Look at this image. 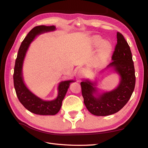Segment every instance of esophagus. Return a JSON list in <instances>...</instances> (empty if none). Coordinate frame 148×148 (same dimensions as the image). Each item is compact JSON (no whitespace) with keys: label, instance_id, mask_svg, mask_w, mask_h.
<instances>
[{"label":"esophagus","instance_id":"obj_1","mask_svg":"<svg viewBox=\"0 0 148 148\" xmlns=\"http://www.w3.org/2000/svg\"><path fill=\"white\" fill-rule=\"evenodd\" d=\"M86 72V70L84 68H80L79 70L77 71V76L79 77H82L83 76H84Z\"/></svg>","mask_w":148,"mask_h":148}]
</instances>
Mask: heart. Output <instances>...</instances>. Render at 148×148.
<instances>
[{"instance_id": "obj_1", "label": "heart", "mask_w": 148, "mask_h": 148, "mask_svg": "<svg viewBox=\"0 0 148 148\" xmlns=\"http://www.w3.org/2000/svg\"><path fill=\"white\" fill-rule=\"evenodd\" d=\"M94 45L95 47H99L100 45L101 48L99 53L98 58L100 62H103L109 58V56L111 54L112 51V45L109 41H104L103 40L99 38V37H96L93 40Z\"/></svg>"}]
</instances>
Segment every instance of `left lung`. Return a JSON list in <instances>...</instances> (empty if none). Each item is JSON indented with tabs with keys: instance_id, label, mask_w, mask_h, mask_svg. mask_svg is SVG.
Segmentation results:
<instances>
[{
	"instance_id": "8db88e82",
	"label": "left lung",
	"mask_w": 148,
	"mask_h": 148,
	"mask_svg": "<svg viewBox=\"0 0 148 148\" xmlns=\"http://www.w3.org/2000/svg\"><path fill=\"white\" fill-rule=\"evenodd\" d=\"M112 60L98 74L99 76L109 69L118 74L119 81L115 88L110 91L100 90L97 87V77L93 81L83 79L81 82L84 105L93 115L105 116L118 112L128 102L134 90L136 76L130 46L119 32L117 33V45Z\"/></svg>"
}]
</instances>
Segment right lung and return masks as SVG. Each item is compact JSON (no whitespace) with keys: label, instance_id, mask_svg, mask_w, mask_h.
<instances>
[{"label":"right lung","instance_id":"add662e5","mask_svg":"<svg viewBox=\"0 0 148 148\" xmlns=\"http://www.w3.org/2000/svg\"><path fill=\"white\" fill-rule=\"evenodd\" d=\"M56 30L54 25H40L34 27L27 34L18 50L17 58L16 59L14 69V86L18 98L28 111L39 115H55L60 109L62 101L67 93L71 83L75 79H69L60 81L58 83V95L55 99L45 100L35 95L28 88L24 82L23 76V66L25 58L31 42L36 37L40 34L53 32Z\"/></svg>","mask_w":148,"mask_h":148}]
</instances>
